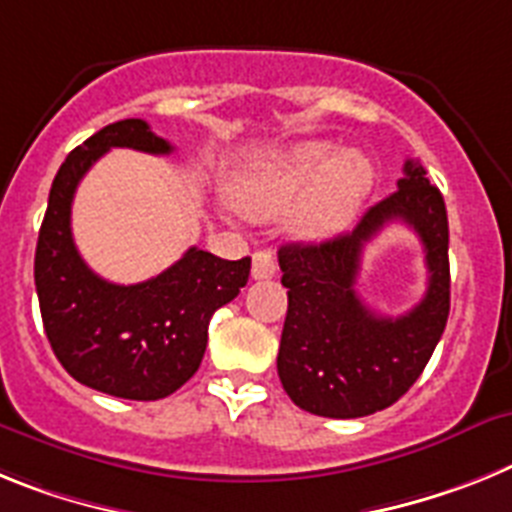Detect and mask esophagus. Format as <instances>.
<instances>
[{"instance_id": "34e87169", "label": "esophagus", "mask_w": 512, "mask_h": 512, "mask_svg": "<svg viewBox=\"0 0 512 512\" xmlns=\"http://www.w3.org/2000/svg\"><path fill=\"white\" fill-rule=\"evenodd\" d=\"M275 270H278V265H275V257L270 250H257L252 255V278L255 281H268L275 275Z\"/></svg>"}]
</instances>
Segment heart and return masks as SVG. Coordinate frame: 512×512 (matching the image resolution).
I'll return each mask as SVG.
<instances>
[{
	"instance_id": "1",
	"label": "heart",
	"mask_w": 512,
	"mask_h": 512,
	"mask_svg": "<svg viewBox=\"0 0 512 512\" xmlns=\"http://www.w3.org/2000/svg\"><path fill=\"white\" fill-rule=\"evenodd\" d=\"M376 172L361 151L296 144L260 159L234 185V206L252 219H273L291 206L296 234L332 237L353 221Z\"/></svg>"
}]
</instances>
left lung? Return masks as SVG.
<instances>
[{"label":"left lung","mask_w":512,"mask_h":512,"mask_svg":"<svg viewBox=\"0 0 512 512\" xmlns=\"http://www.w3.org/2000/svg\"><path fill=\"white\" fill-rule=\"evenodd\" d=\"M391 220L423 242L429 291L402 318H381L354 293L365 244ZM288 311L278 350V376L301 410L319 417H366L407 394L428 366L451 309L448 216L425 167L404 162L397 190L368 208L350 234L278 250Z\"/></svg>","instance_id":"obj_1"}]
</instances>
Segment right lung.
I'll list each match as a JSON object with an SVG mask.
<instances>
[{
  "label": "right lung",
  "mask_w": 512,
  "mask_h": 512,
  "mask_svg": "<svg viewBox=\"0 0 512 512\" xmlns=\"http://www.w3.org/2000/svg\"><path fill=\"white\" fill-rule=\"evenodd\" d=\"M113 146L172 151L141 118L110 123L71 151L48 195L35 247V291L46 337L69 376L110 397L154 402L198 371L213 311L247 286L252 260H221L190 247L172 268L133 286L92 273L71 237V201L79 180Z\"/></svg>",
  "instance_id": "1"
}]
</instances>
